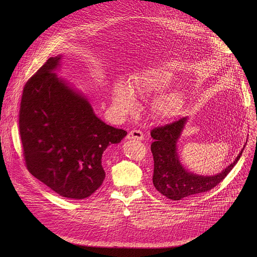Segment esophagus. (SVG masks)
<instances>
[{
	"label": "esophagus",
	"instance_id": "1",
	"mask_svg": "<svg viewBox=\"0 0 257 257\" xmlns=\"http://www.w3.org/2000/svg\"><path fill=\"white\" fill-rule=\"evenodd\" d=\"M127 139L129 140H143L144 139V135L140 130H131L128 135H127Z\"/></svg>",
	"mask_w": 257,
	"mask_h": 257
}]
</instances>
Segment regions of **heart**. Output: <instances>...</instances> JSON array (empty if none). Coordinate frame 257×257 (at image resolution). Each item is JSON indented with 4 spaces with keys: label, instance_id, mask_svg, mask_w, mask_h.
I'll return each mask as SVG.
<instances>
[{
    "label": "heart",
    "instance_id": "b5f03b06",
    "mask_svg": "<svg viewBox=\"0 0 257 257\" xmlns=\"http://www.w3.org/2000/svg\"><path fill=\"white\" fill-rule=\"evenodd\" d=\"M172 76L164 69H148L134 77L133 87L128 83H118L113 92V105L121 114H131L136 109L135 93L155 95L163 92L171 83ZM183 105L182 95L171 92L161 95L157 100V108L161 116L171 118L176 116Z\"/></svg>",
    "mask_w": 257,
    "mask_h": 257
}]
</instances>
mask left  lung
I'll return each mask as SVG.
<instances>
[{
  "instance_id": "obj_1",
  "label": "left lung",
  "mask_w": 257,
  "mask_h": 257,
  "mask_svg": "<svg viewBox=\"0 0 257 257\" xmlns=\"http://www.w3.org/2000/svg\"><path fill=\"white\" fill-rule=\"evenodd\" d=\"M187 122V118L154 128L151 132L155 141L151 150L155 168L153 183L156 189L172 200H181L206 192L221 183L238 163L244 148L229 167L214 176H199L186 171L181 165L177 153V141Z\"/></svg>"
}]
</instances>
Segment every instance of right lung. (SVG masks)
Returning a JSON list of instances; mask_svg holds the SVG:
<instances>
[{
  "label": "right lung",
  "mask_w": 257,
  "mask_h": 257,
  "mask_svg": "<svg viewBox=\"0 0 257 257\" xmlns=\"http://www.w3.org/2000/svg\"><path fill=\"white\" fill-rule=\"evenodd\" d=\"M50 58L26 82L19 111V132L29 173L63 197L84 199L102 184V154L127 132L106 125L84 96L55 70Z\"/></svg>",
  "instance_id": "1"
}]
</instances>
